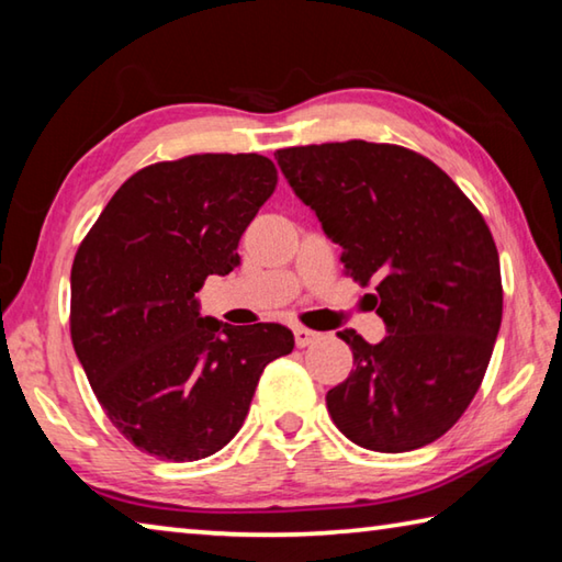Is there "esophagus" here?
Here are the masks:
<instances>
[{
    "instance_id": "1",
    "label": "esophagus",
    "mask_w": 562,
    "mask_h": 562,
    "mask_svg": "<svg viewBox=\"0 0 562 562\" xmlns=\"http://www.w3.org/2000/svg\"><path fill=\"white\" fill-rule=\"evenodd\" d=\"M317 339H319L317 331H312L307 327H294V341H297V347H310L312 341Z\"/></svg>"
}]
</instances>
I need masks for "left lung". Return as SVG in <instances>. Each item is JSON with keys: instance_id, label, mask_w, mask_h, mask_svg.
<instances>
[{"instance_id": "obj_1", "label": "left lung", "mask_w": 562, "mask_h": 562, "mask_svg": "<svg viewBox=\"0 0 562 562\" xmlns=\"http://www.w3.org/2000/svg\"><path fill=\"white\" fill-rule=\"evenodd\" d=\"M274 158L341 247L345 270L361 284L376 280L386 325L379 345L337 331L355 372L327 392L331 422L361 449H422L469 408L501 329V262L486 221L439 166L402 146L345 140Z\"/></svg>"}]
</instances>
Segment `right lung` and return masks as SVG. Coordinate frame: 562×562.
Instances as JSON below:
<instances>
[{
	"instance_id": "obj_1",
	"label": "right lung",
	"mask_w": 562,
	"mask_h": 562,
	"mask_svg": "<svg viewBox=\"0 0 562 562\" xmlns=\"http://www.w3.org/2000/svg\"><path fill=\"white\" fill-rule=\"evenodd\" d=\"M278 183L270 158L203 154L123 183L71 268V341L111 424L164 461L213 456L240 431L288 327L201 315L195 292L240 265L237 243Z\"/></svg>"
}]
</instances>
